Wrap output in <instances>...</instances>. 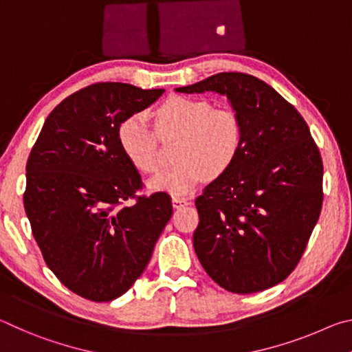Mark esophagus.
Masks as SVG:
<instances>
[{
    "label": "esophagus",
    "mask_w": 352,
    "mask_h": 352,
    "mask_svg": "<svg viewBox=\"0 0 352 352\" xmlns=\"http://www.w3.org/2000/svg\"><path fill=\"white\" fill-rule=\"evenodd\" d=\"M190 201L188 200V199H184V197H174L172 199V205H174V208H182V206H186V205H189Z\"/></svg>",
    "instance_id": "34e87169"
}]
</instances>
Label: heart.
I'll return each instance as SVG.
<instances>
[{
  "label": "heart",
  "mask_w": 352,
  "mask_h": 352,
  "mask_svg": "<svg viewBox=\"0 0 352 352\" xmlns=\"http://www.w3.org/2000/svg\"><path fill=\"white\" fill-rule=\"evenodd\" d=\"M153 129L144 115L127 118L119 126L118 141L127 160L140 172L153 174L162 168L158 138L178 140L177 164L155 177L151 188L184 195L205 178L217 180L236 164L242 151V124L230 109H212L201 99L170 98L153 111Z\"/></svg>",
  "instance_id": "b5f03b06"
}]
</instances>
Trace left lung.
<instances>
[{
    "label": "left lung",
    "instance_id": "8db88e82",
    "mask_svg": "<svg viewBox=\"0 0 352 352\" xmlns=\"http://www.w3.org/2000/svg\"><path fill=\"white\" fill-rule=\"evenodd\" d=\"M178 93L228 98L242 151L195 200L194 250L205 272L233 294L284 281L300 262L323 205V162L307 124L281 94L243 73H219Z\"/></svg>",
    "mask_w": 352,
    "mask_h": 352
}]
</instances>
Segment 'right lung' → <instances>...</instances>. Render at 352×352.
Listing matches in <instances>:
<instances>
[{"mask_svg": "<svg viewBox=\"0 0 352 352\" xmlns=\"http://www.w3.org/2000/svg\"><path fill=\"white\" fill-rule=\"evenodd\" d=\"M163 91L121 82L82 88L50 113L28 158L32 234L52 273L87 300L126 294L172 216L169 194L136 195L141 175L118 141L119 126Z\"/></svg>", "mask_w": 352, "mask_h": 352, "instance_id": "obj_1", "label": "right lung"}]
</instances>
